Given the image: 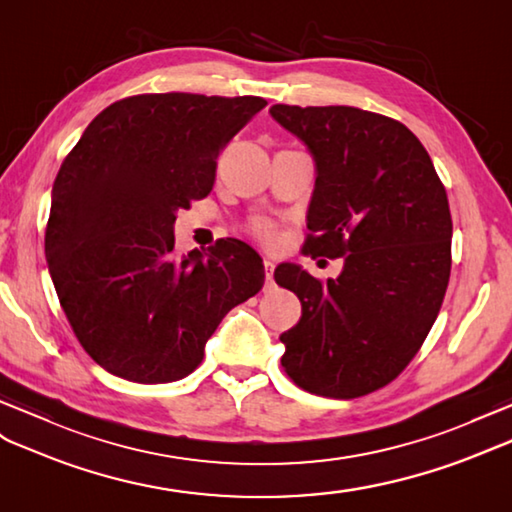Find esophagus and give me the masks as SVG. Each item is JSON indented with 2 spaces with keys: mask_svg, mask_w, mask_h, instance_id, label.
Here are the masks:
<instances>
[{
  "mask_svg": "<svg viewBox=\"0 0 512 512\" xmlns=\"http://www.w3.org/2000/svg\"><path fill=\"white\" fill-rule=\"evenodd\" d=\"M273 267L276 265L267 258L265 260V291H273V286H276V282H273Z\"/></svg>",
  "mask_w": 512,
  "mask_h": 512,
  "instance_id": "esophagus-1",
  "label": "esophagus"
}]
</instances>
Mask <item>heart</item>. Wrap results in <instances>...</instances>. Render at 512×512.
<instances>
[{"instance_id":"obj_1","label":"heart","mask_w":512,"mask_h":512,"mask_svg":"<svg viewBox=\"0 0 512 512\" xmlns=\"http://www.w3.org/2000/svg\"><path fill=\"white\" fill-rule=\"evenodd\" d=\"M249 232H252L254 239H258L267 247L278 245V241H280V232H278L276 221H271L267 217L252 219V223H249Z\"/></svg>"}]
</instances>
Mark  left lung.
I'll return each instance as SVG.
<instances>
[{"label": "left lung", "mask_w": 512, "mask_h": 512, "mask_svg": "<svg viewBox=\"0 0 512 512\" xmlns=\"http://www.w3.org/2000/svg\"><path fill=\"white\" fill-rule=\"evenodd\" d=\"M317 165L304 254L343 258L336 280L297 265L273 278L302 302L280 334L299 389L352 400L393 382L439 315L452 215L426 147L404 123L352 106H271Z\"/></svg>", "instance_id": "1"}]
</instances>
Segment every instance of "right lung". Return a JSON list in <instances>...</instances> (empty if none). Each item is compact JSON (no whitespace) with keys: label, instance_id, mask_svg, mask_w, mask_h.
Masks as SVG:
<instances>
[{"label":"right lung","instance_id":"obj_1","mask_svg":"<svg viewBox=\"0 0 512 512\" xmlns=\"http://www.w3.org/2000/svg\"><path fill=\"white\" fill-rule=\"evenodd\" d=\"M265 106L254 95H132L99 112L62 160L47 267L73 334L112 376L186 378L221 319L263 289V258L247 243L178 256L173 223L213 191L221 149Z\"/></svg>","mask_w":512,"mask_h":512}]
</instances>
